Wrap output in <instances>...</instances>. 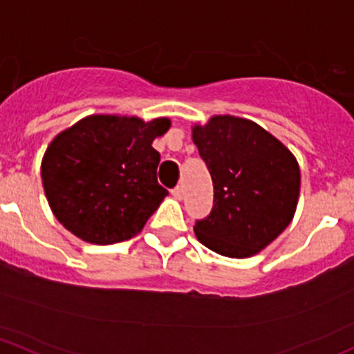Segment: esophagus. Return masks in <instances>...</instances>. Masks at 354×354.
Wrapping results in <instances>:
<instances>
[{
	"label": "esophagus",
	"instance_id": "obj_1",
	"mask_svg": "<svg viewBox=\"0 0 354 354\" xmlns=\"http://www.w3.org/2000/svg\"><path fill=\"white\" fill-rule=\"evenodd\" d=\"M171 193H173L174 198L181 200L183 198V187H180V185H178V187H174L173 189H171Z\"/></svg>",
	"mask_w": 354,
	"mask_h": 354
}]
</instances>
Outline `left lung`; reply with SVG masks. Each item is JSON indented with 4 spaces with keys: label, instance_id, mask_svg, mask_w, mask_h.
<instances>
[{
    "label": "left lung",
    "instance_id": "8db88e82",
    "mask_svg": "<svg viewBox=\"0 0 354 354\" xmlns=\"http://www.w3.org/2000/svg\"><path fill=\"white\" fill-rule=\"evenodd\" d=\"M193 142L214 183V207L193 227L200 243L229 258L265 249L295 214L300 169L292 152L258 124L230 115L193 129Z\"/></svg>",
    "mask_w": 354,
    "mask_h": 354
}]
</instances>
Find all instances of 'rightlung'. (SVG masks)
<instances>
[{
	"mask_svg": "<svg viewBox=\"0 0 354 354\" xmlns=\"http://www.w3.org/2000/svg\"><path fill=\"white\" fill-rule=\"evenodd\" d=\"M167 118L91 115L59 133L42 161V181L55 218L91 244L137 236L167 195L158 183L161 154L152 140Z\"/></svg>",
	"mask_w": 354,
	"mask_h": 354,
	"instance_id": "1",
	"label": "right lung"
}]
</instances>
